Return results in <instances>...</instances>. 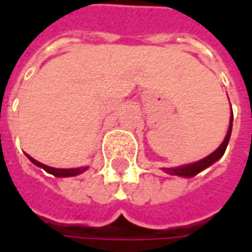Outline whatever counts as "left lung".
<instances>
[{"label":"left lung","instance_id":"8db88e82","mask_svg":"<svg viewBox=\"0 0 252 252\" xmlns=\"http://www.w3.org/2000/svg\"><path fill=\"white\" fill-rule=\"evenodd\" d=\"M231 127H233V116H231V119H230V127H228L227 134H226V139H224L223 143L220 144V147H219L218 150L213 151V153H212L210 156H208L206 158L196 161V162H193V164H188V165L179 167V168H168L165 169V171L169 172V174H172V175H179V177H193V175H196L200 171H203L205 168L210 167L213 162H216V161L224 154V151L227 149L228 140H230V134H231Z\"/></svg>","mask_w":252,"mask_h":252}]
</instances>
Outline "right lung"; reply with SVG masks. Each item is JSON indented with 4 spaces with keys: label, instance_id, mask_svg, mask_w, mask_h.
<instances>
[{
    "label": "right lung",
    "instance_id": "right-lung-1",
    "mask_svg": "<svg viewBox=\"0 0 252 252\" xmlns=\"http://www.w3.org/2000/svg\"><path fill=\"white\" fill-rule=\"evenodd\" d=\"M28 158L33 162L34 165H37V167H42L44 171H47V172H50V174H53L54 177H75V175H78V174H81L84 172L87 167H81V168H70V169H63V168H53V167H47V165H44L42 162H39V161L33 160L32 157H29L28 156Z\"/></svg>",
    "mask_w": 252,
    "mask_h": 252
}]
</instances>
